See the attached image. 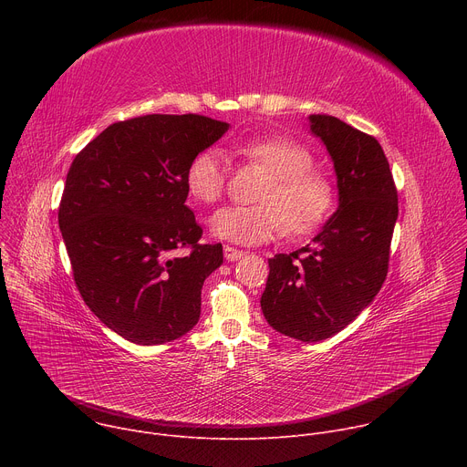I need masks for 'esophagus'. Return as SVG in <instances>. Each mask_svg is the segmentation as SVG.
<instances>
[{
	"label": "esophagus",
	"instance_id": "34e87169",
	"mask_svg": "<svg viewBox=\"0 0 467 467\" xmlns=\"http://www.w3.org/2000/svg\"><path fill=\"white\" fill-rule=\"evenodd\" d=\"M244 254H245L244 251H240V249H234V247H231V245H225V247H223V256H225L229 262L240 260Z\"/></svg>",
	"mask_w": 467,
	"mask_h": 467
}]
</instances>
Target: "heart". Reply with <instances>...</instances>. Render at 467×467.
I'll use <instances>...</instances> for the list:
<instances>
[{
  "mask_svg": "<svg viewBox=\"0 0 467 467\" xmlns=\"http://www.w3.org/2000/svg\"><path fill=\"white\" fill-rule=\"evenodd\" d=\"M236 153L270 173L258 193V205H231L216 211L209 227L220 238L256 245L279 236L285 227L303 234L319 225L335 203V186L314 168V153L288 137L251 139ZM227 181L225 159L218 150L199 151L188 164L184 184L197 203L211 205L222 197Z\"/></svg>",
  "mask_w": 467,
  "mask_h": 467,
  "instance_id": "1",
  "label": "heart"
}]
</instances>
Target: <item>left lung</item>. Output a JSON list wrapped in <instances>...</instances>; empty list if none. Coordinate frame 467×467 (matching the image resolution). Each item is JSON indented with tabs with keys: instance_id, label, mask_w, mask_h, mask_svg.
Listing matches in <instances>:
<instances>
[{
	"instance_id": "left-lung-1",
	"label": "left lung",
	"mask_w": 467,
	"mask_h": 467,
	"mask_svg": "<svg viewBox=\"0 0 467 467\" xmlns=\"http://www.w3.org/2000/svg\"><path fill=\"white\" fill-rule=\"evenodd\" d=\"M308 119L335 164L338 211L312 244L268 260L260 306L281 335L319 342L346 328L379 294L399 209L388 159L373 137L335 116Z\"/></svg>"
}]
</instances>
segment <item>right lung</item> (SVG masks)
Returning <instances> with one entry per match:
<instances>
[{"instance_id":"right-lung-1","label":"right lung","mask_w":467,"mask_h":467,"mask_svg":"<svg viewBox=\"0 0 467 467\" xmlns=\"http://www.w3.org/2000/svg\"><path fill=\"white\" fill-rule=\"evenodd\" d=\"M229 123L199 114H146L109 125L74 159L58 227L83 301L110 330L139 346L181 338L199 321L205 279L222 244L184 205L190 161ZM190 246L186 257L169 253Z\"/></svg>"}]
</instances>
